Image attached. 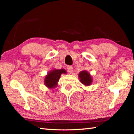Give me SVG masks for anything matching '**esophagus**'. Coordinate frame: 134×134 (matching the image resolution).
<instances>
[{
	"label": "esophagus",
	"mask_w": 134,
	"mask_h": 134,
	"mask_svg": "<svg viewBox=\"0 0 134 134\" xmlns=\"http://www.w3.org/2000/svg\"><path fill=\"white\" fill-rule=\"evenodd\" d=\"M67 71L69 72L70 74L72 73V71H73V68H72V66H68L67 67Z\"/></svg>",
	"instance_id": "obj_1"
}]
</instances>
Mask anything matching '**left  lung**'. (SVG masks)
<instances>
[{
    "label": "left lung",
    "instance_id": "obj_1",
    "mask_svg": "<svg viewBox=\"0 0 134 134\" xmlns=\"http://www.w3.org/2000/svg\"><path fill=\"white\" fill-rule=\"evenodd\" d=\"M79 79L81 83L86 86H89L92 85L93 82V78L91 74L86 70H83L79 72Z\"/></svg>",
    "mask_w": 134,
    "mask_h": 134
}]
</instances>
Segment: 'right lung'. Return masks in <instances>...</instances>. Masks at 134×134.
<instances>
[{
    "instance_id": "right-lung-1",
    "label": "right lung",
    "mask_w": 134,
    "mask_h": 134,
    "mask_svg": "<svg viewBox=\"0 0 134 134\" xmlns=\"http://www.w3.org/2000/svg\"><path fill=\"white\" fill-rule=\"evenodd\" d=\"M67 71L64 69L51 70L49 71L44 79V85L49 89H54L58 86V82L62 74H66Z\"/></svg>"
}]
</instances>
